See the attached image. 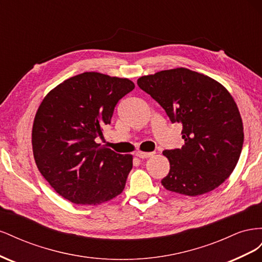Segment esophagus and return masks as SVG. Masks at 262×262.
I'll use <instances>...</instances> for the list:
<instances>
[{"label": "esophagus", "instance_id": "1", "mask_svg": "<svg viewBox=\"0 0 262 262\" xmlns=\"http://www.w3.org/2000/svg\"><path fill=\"white\" fill-rule=\"evenodd\" d=\"M154 154H155V152H141V150L136 152V156H138L140 158H147V157L153 156Z\"/></svg>", "mask_w": 262, "mask_h": 262}]
</instances>
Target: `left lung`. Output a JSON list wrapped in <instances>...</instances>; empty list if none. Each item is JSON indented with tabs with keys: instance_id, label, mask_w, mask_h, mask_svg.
Returning <instances> with one entry per match:
<instances>
[{
	"instance_id": "8db88e82",
	"label": "left lung",
	"mask_w": 262,
	"mask_h": 262,
	"mask_svg": "<svg viewBox=\"0 0 262 262\" xmlns=\"http://www.w3.org/2000/svg\"><path fill=\"white\" fill-rule=\"evenodd\" d=\"M138 85L160 104L171 122L182 123L181 148L166 149L170 169L162 180L169 191L195 196L229 177L244 143L234 98L213 78L186 68L141 76Z\"/></svg>"
}]
</instances>
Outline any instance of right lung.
Returning a JSON list of instances; mask_svg holds the SVG:
<instances>
[{"label":"right lung","instance_id":"add662e5","mask_svg":"<svg viewBox=\"0 0 262 262\" xmlns=\"http://www.w3.org/2000/svg\"><path fill=\"white\" fill-rule=\"evenodd\" d=\"M134 87L128 78L85 72L46 95L33 124V153L39 171L64 199L97 205L123 191L132 155L118 154L95 139Z\"/></svg>","mask_w":262,"mask_h":262}]
</instances>
